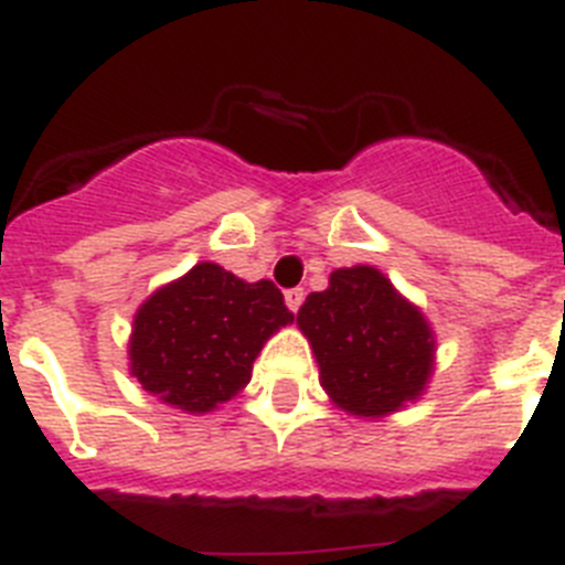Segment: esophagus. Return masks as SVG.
Listing matches in <instances>:
<instances>
[{"label": "esophagus", "mask_w": 565, "mask_h": 565, "mask_svg": "<svg viewBox=\"0 0 565 565\" xmlns=\"http://www.w3.org/2000/svg\"><path fill=\"white\" fill-rule=\"evenodd\" d=\"M284 301H287V307L292 312H298L301 310V303H303V289H287V292H284Z\"/></svg>", "instance_id": "esophagus-1"}]
</instances>
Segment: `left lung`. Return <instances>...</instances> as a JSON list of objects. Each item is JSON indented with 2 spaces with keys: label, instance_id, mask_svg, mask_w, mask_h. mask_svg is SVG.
I'll use <instances>...</instances> for the list:
<instances>
[{
  "label": "left lung",
  "instance_id": "8db88e82",
  "mask_svg": "<svg viewBox=\"0 0 565 565\" xmlns=\"http://www.w3.org/2000/svg\"><path fill=\"white\" fill-rule=\"evenodd\" d=\"M298 327L310 338L321 386L350 415L384 418L426 390L435 335L381 269H335L330 287L307 296Z\"/></svg>",
  "mask_w": 565,
  "mask_h": 565
}]
</instances>
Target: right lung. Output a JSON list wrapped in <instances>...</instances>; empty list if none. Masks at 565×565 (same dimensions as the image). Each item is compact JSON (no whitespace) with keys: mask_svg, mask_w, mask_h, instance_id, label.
I'll use <instances>...</instances> for the list:
<instances>
[{"mask_svg":"<svg viewBox=\"0 0 565 565\" xmlns=\"http://www.w3.org/2000/svg\"><path fill=\"white\" fill-rule=\"evenodd\" d=\"M289 321L276 284L242 281L201 262L139 307L130 375L175 409L213 412L249 384L255 355Z\"/></svg>","mask_w":565,"mask_h":565,"instance_id":"right-lung-1","label":"right lung"}]
</instances>
